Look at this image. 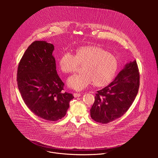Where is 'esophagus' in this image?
<instances>
[{
    "mask_svg": "<svg viewBox=\"0 0 158 158\" xmlns=\"http://www.w3.org/2000/svg\"><path fill=\"white\" fill-rule=\"evenodd\" d=\"M80 95H81V94H79V93H74L73 94V96H74L75 98L79 97Z\"/></svg>",
    "mask_w": 158,
    "mask_h": 158,
    "instance_id": "1",
    "label": "esophagus"
}]
</instances>
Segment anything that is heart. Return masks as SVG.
Listing matches in <instances>:
<instances>
[{
	"label": "heart",
	"mask_w": 158,
	"mask_h": 158,
	"mask_svg": "<svg viewBox=\"0 0 158 158\" xmlns=\"http://www.w3.org/2000/svg\"><path fill=\"white\" fill-rule=\"evenodd\" d=\"M59 68L64 73L75 72L80 65H83V73L75 74L68 78L67 84L70 89L81 91L93 83L97 86L110 84L118 69L117 58L102 48L84 46L75 50V55L64 53L59 60Z\"/></svg>",
	"instance_id": "1"
}]
</instances>
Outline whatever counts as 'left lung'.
<instances>
[{"label":"left lung","mask_w":158,"mask_h":158,"mask_svg":"<svg viewBox=\"0 0 158 158\" xmlns=\"http://www.w3.org/2000/svg\"><path fill=\"white\" fill-rule=\"evenodd\" d=\"M139 87V73L136 61L126 64L114 81L97 91L90 109L95 122L108 123L122 116L135 99Z\"/></svg>","instance_id":"obj_1"}]
</instances>
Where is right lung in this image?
<instances>
[{
  "label": "right lung",
  "mask_w": 158,
  "mask_h": 158,
  "mask_svg": "<svg viewBox=\"0 0 158 158\" xmlns=\"http://www.w3.org/2000/svg\"><path fill=\"white\" fill-rule=\"evenodd\" d=\"M54 45L45 41H36L25 52L18 66L17 81L27 107L38 117L49 121L64 117L74 98L63 93L64 83L59 77Z\"/></svg>",
  "instance_id": "1"
}]
</instances>
